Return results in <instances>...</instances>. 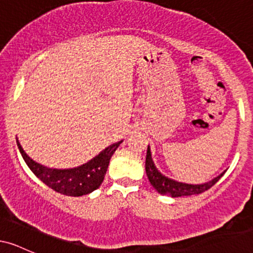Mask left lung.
<instances>
[{
	"instance_id": "8db88e82",
	"label": "left lung",
	"mask_w": 253,
	"mask_h": 253,
	"mask_svg": "<svg viewBox=\"0 0 253 253\" xmlns=\"http://www.w3.org/2000/svg\"><path fill=\"white\" fill-rule=\"evenodd\" d=\"M145 169H146L147 178L153 188L158 191L162 195H169L171 197H178V196H189L196 195V194H201L203 191L211 189L215 183L219 181L223 176L221 175L215 177L211 181L203 183V184H187V183H181L173 181V179L168 178L164 175H162L157 168L153 164L152 158H151V151L150 147H147L146 153V162H145Z\"/></svg>"
}]
</instances>
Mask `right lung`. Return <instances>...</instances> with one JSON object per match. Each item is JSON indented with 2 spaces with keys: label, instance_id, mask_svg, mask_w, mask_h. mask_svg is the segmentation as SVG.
Segmentation results:
<instances>
[{
  "label": "right lung",
  "instance_id": "obj_1",
  "mask_svg": "<svg viewBox=\"0 0 253 253\" xmlns=\"http://www.w3.org/2000/svg\"><path fill=\"white\" fill-rule=\"evenodd\" d=\"M121 143L123 141L110 145L100 155H97L88 163L81 165V167L74 168V169L58 170L43 167V165L38 164L37 162L31 159L26 155L24 149L16 139L20 153H21L26 164L32 170V172L51 189L68 196H82L96 190L101 185V183L103 182L113 153L115 152V150Z\"/></svg>",
  "mask_w": 253,
  "mask_h": 253
}]
</instances>
